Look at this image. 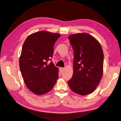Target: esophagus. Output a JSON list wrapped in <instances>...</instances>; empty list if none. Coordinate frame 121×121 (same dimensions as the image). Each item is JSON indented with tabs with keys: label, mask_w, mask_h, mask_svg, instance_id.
<instances>
[{
	"label": "esophagus",
	"mask_w": 121,
	"mask_h": 121,
	"mask_svg": "<svg viewBox=\"0 0 121 121\" xmlns=\"http://www.w3.org/2000/svg\"><path fill=\"white\" fill-rule=\"evenodd\" d=\"M60 69V73H62L63 72V71H64V68H63V67H60V69Z\"/></svg>",
	"instance_id": "esophagus-1"
}]
</instances>
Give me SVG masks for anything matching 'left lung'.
I'll list each match as a JSON object with an SVG mask.
<instances>
[{
    "label": "left lung",
    "instance_id": "8db88e82",
    "mask_svg": "<svg viewBox=\"0 0 121 121\" xmlns=\"http://www.w3.org/2000/svg\"><path fill=\"white\" fill-rule=\"evenodd\" d=\"M74 50L73 74L67 81L72 90L81 95L96 89L103 74L104 54L99 42L88 33L69 36Z\"/></svg>",
    "mask_w": 121,
    "mask_h": 121
}]
</instances>
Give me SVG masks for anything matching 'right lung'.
<instances>
[{"instance_id": "obj_1", "label": "right lung", "mask_w": 121, "mask_h": 121, "mask_svg": "<svg viewBox=\"0 0 121 121\" xmlns=\"http://www.w3.org/2000/svg\"><path fill=\"white\" fill-rule=\"evenodd\" d=\"M60 36L58 33L41 31L29 35L22 45L19 68L24 82L36 95L47 93L52 89L58 76V68L51 62L54 46Z\"/></svg>"}]
</instances>
